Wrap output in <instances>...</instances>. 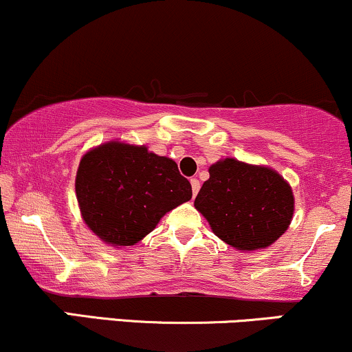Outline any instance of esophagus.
<instances>
[{"mask_svg":"<svg viewBox=\"0 0 352 352\" xmlns=\"http://www.w3.org/2000/svg\"><path fill=\"white\" fill-rule=\"evenodd\" d=\"M190 184H192V192H193V197H197L198 190H200V182H198L197 179H192V180H190Z\"/></svg>","mask_w":352,"mask_h":352,"instance_id":"34e87169","label":"esophagus"}]
</instances>
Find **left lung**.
I'll return each mask as SVG.
<instances>
[{"instance_id": "1", "label": "left lung", "mask_w": 352, "mask_h": 352, "mask_svg": "<svg viewBox=\"0 0 352 352\" xmlns=\"http://www.w3.org/2000/svg\"><path fill=\"white\" fill-rule=\"evenodd\" d=\"M208 172L195 208L219 239L236 251L252 252L267 249L289 230L295 198L277 170L224 157Z\"/></svg>"}]
</instances>
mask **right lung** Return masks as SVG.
I'll list each match as a JSON object with an SVG mask.
<instances>
[{
	"instance_id": "obj_1",
	"label": "right lung",
	"mask_w": 352,
	"mask_h": 352,
	"mask_svg": "<svg viewBox=\"0 0 352 352\" xmlns=\"http://www.w3.org/2000/svg\"><path fill=\"white\" fill-rule=\"evenodd\" d=\"M80 214L104 244L134 245L168 211L192 198L175 160L120 139L91 147L75 177Z\"/></svg>"
}]
</instances>
